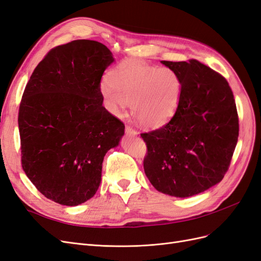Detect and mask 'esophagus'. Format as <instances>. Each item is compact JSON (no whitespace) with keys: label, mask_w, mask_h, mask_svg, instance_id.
Returning a JSON list of instances; mask_svg holds the SVG:
<instances>
[{"label":"esophagus","mask_w":261,"mask_h":261,"mask_svg":"<svg viewBox=\"0 0 261 261\" xmlns=\"http://www.w3.org/2000/svg\"><path fill=\"white\" fill-rule=\"evenodd\" d=\"M125 132H126V134H129V135H132V136H136L137 135V130L132 128L130 126H126Z\"/></svg>","instance_id":"1"}]
</instances>
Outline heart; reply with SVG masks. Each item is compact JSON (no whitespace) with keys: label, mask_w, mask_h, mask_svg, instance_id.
Instances as JSON below:
<instances>
[{"label":"heart","mask_w":261,"mask_h":261,"mask_svg":"<svg viewBox=\"0 0 261 261\" xmlns=\"http://www.w3.org/2000/svg\"><path fill=\"white\" fill-rule=\"evenodd\" d=\"M183 84L174 69L138 62H125L113 68L100 92L110 111L118 114L130 102L132 112L149 128L168 123L179 106Z\"/></svg>","instance_id":"1"}]
</instances>
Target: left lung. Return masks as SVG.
I'll use <instances>...</instances> for the list:
<instances>
[{
    "mask_svg": "<svg viewBox=\"0 0 261 261\" xmlns=\"http://www.w3.org/2000/svg\"><path fill=\"white\" fill-rule=\"evenodd\" d=\"M183 88L175 114L162 127L143 133L145 173L170 196L199 194L222 180L239 138V115L225 78L197 60L162 61Z\"/></svg>",
    "mask_w": 261,
    "mask_h": 261,
    "instance_id": "obj_1",
    "label": "left lung"
}]
</instances>
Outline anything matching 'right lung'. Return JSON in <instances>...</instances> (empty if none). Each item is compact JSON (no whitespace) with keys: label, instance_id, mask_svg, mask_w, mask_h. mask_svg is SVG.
<instances>
[{"label":"right lung","instance_id":"right-lung-1","mask_svg":"<svg viewBox=\"0 0 261 261\" xmlns=\"http://www.w3.org/2000/svg\"><path fill=\"white\" fill-rule=\"evenodd\" d=\"M114 61L105 44L74 40L46 53L18 111L21 167L46 198L64 206L90 199L108 150L125 125L102 106L100 83Z\"/></svg>","mask_w":261,"mask_h":261}]
</instances>
